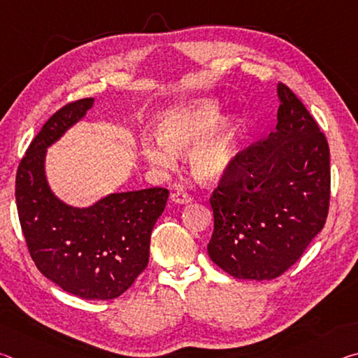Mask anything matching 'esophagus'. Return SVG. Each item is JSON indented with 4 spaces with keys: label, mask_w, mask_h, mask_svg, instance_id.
I'll return each mask as SVG.
<instances>
[{
    "label": "esophagus",
    "mask_w": 358,
    "mask_h": 358,
    "mask_svg": "<svg viewBox=\"0 0 358 358\" xmlns=\"http://www.w3.org/2000/svg\"><path fill=\"white\" fill-rule=\"evenodd\" d=\"M171 199L175 203H189L192 201V197L189 194L185 191H175L171 194Z\"/></svg>",
    "instance_id": "obj_1"
}]
</instances>
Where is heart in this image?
I'll list each match as a JSON object with an SVG mask.
<instances>
[{"instance_id":"1","label":"heart","mask_w":358,"mask_h":358,"mask_svg":"<svg viewBox=\"0 0 358 358\" xmlns=\"http://www.w3.org/2000/svg\"><path fill=\"white\" fill-rule=\"evenodd\" d=\"M221 118L220 102L208 98L169 110L157 121L159 138L142 141V155L151 166L171 171L177 164V155L186 153L196 145L189 157L192 175L201 183H217L234 164L238 137V124L234 120H224L213 130Z\"/></svg>"}]
</instances>
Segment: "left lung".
I'll return each mask as SVG.
<instances>
[{
    "label": "left lung",
    "mask_w": 358,
    "mask_h": 358,
    "mask_svg": "<svg viewBox=\"0 0 358 358\" xmlns=\"http://www.w3.org/2000/svg\"><path fill=\"white\" fill-rule=\"evenodd\" d=\"M276 131L238 151L210 197L208 256L238 280H275L322 230L330 203V150L303 102L278 83Z\"/></svg>",
    "instance_id": "1"
}]
</instances>
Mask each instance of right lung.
<instances>
[{"instance_id": "add662e5", "label": "right lung", "mask_w": 358, "mask_h": 358, "mask_svg": "<svg viewBox=\"0 0 358 358\" xmlns=\"http://www.w3.org/2000/svg\"><path fill=\"white\" fill-rule=\"evenodd\" d=\"M94 99L69 102L47 120L22 157L15 202L36 266L66 292L85 300H112L126 292L148 265L150 237L166 208V187L108 194L77 208L52 192L45 153L80 121Z\"/></svg>"}]
</instances>
